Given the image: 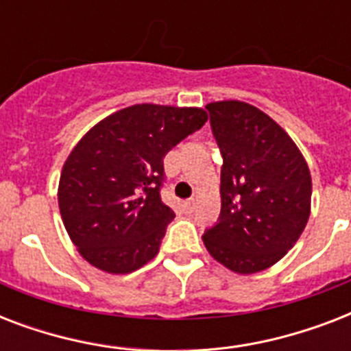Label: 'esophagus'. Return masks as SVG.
I'll use <instances>...</instances> for the list:
<instances>
[{
    "mask_svg": "<svg viewBox=\"0 0 351 351\" xmlns=\"http://www.w3.org/2000/svg\"><path fill=\"white\" fill-rule=\"evenodd\" d=\"M195 206H197V200H195V198H189V200L184 202V208H186L187 213H191L193 209H195Z\"/></svg>",
    "mask_w": 351,
    "mask_h": 351,
    "instance_id": "1",
    "label": "esophagus"
}]
</instances>
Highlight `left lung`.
Wrapping results in <instances>:
<instances>
[{
  "mask_svg": "<svg viewBox=\"0 0 351 351\" xmlns=\"http://www.w3.org/2000/svg\"><path fill=\"white\" fill-rule=\"evenodd\" d=\"M206 109L224 164L219 222L202 240L231 271L258 273L280 261L304 231L310 169L288 132L261 109L239 100Z\"/></svg>",
  "mask_w": 351,
  "mask_h": 351,
  "instance_id": "left-lung-1",
  "label": "left lung"
}]
</instances>
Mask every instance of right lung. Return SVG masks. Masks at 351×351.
<instances>
[{
    "label": "right lung",
    "mask_w": 351,
    "mask_h": 351,
    "mask_svg": "<svg viewBox=\"0 0 351 351\" xmlns=\"http://www.w3.org/2000/svg\"><path fill=\"white\" fill-rule=\"evenodd\" d=\"M206 121L198 107L138 104L98 121L74 145L58 206L85 261L114 275L153 261L175 219L160 198L164 156Z\"/></svg>",
    "instance_id": "add662e5"
}]
</instances>
